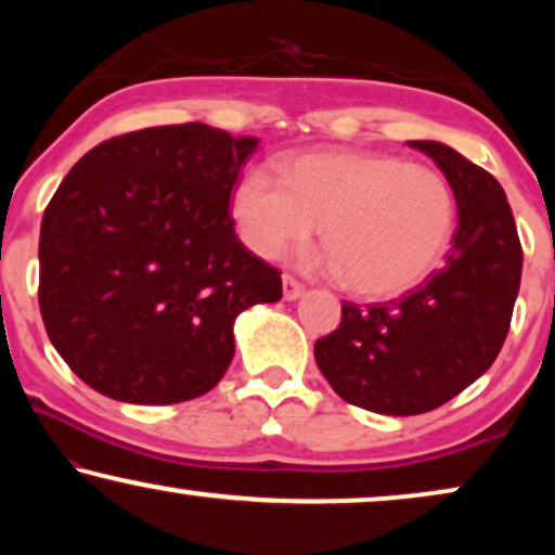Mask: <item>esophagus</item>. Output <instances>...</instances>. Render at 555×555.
<instances>
[{"label": "esophagus", "instance_id": "esophagus-1", "mask_svg": "<svg viewBox=\"0 0 555 555\" xmlns=\"http://www.w3.org/2000/svg\"><path fill=\"white\" fill-rule=\"evenodd\" d=\"M302 293H306V287H302L298 280L291 278V275H283V295H285V300H298Z\"/></svg>", "mask_w": 555, "mask_h": 555}]
</instances>
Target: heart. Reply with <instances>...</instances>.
<instances>
[{
	"mask_svg": "<svg viewBox=\"0 0 555 555\" xmlns=\"http://www.w3.org/2000/svg\"><path fill=\"white\" fill-rule=\"evenodd\" d=\"M240 237L275 260L321 224L328 249L310 264L344 275L363 298H391L424 283L447 253L454 196L427 164L389 154L323 151L287 162L280 179L247 171L232 192Z\"/></svg>",
	"mask_w": 555,
	"mask_h": 555,
	"instance_id": "obj_1",
	"label": "heart"
}]
</instances>
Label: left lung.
Segmentation results:
<instances>
[{
  "label": "left lung",
  "instance_id": "left-lung-1",
  "mask_svg": "<svg viewBox=\"0 0 555 555\" xmlns=\"http://www.w3.org/2000/svg\"><path fill=\"white\" fill-rule=\"evenodd\" d=\"M450 181L457 232L444 268L391 302L340 306V325L315 340L333 391L376 414L442 406L498 359L520 291L522 247L498 179L439 141H409Z\"/></svg>",
  "mask_w": 555,
  "mask_h": 555
}]
</instances>
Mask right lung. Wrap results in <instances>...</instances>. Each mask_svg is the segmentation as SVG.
<instances>
[{"mask_svg": "<svg viewBox=\"0 0 555 555\" xmlns=\"http://www.w3.org/2000/svg\"><path fill=\"white\" fill-rule=\"evenodd\" d=\"M207 124L156 126L90 149L40 227V313L90 389L179 404L215 389L234 318L283 298L280 270L234 234L230 196L257 149Z\"/></svg>", "mask_w": 555, "mask_h": 555, "instance_id": "1", "label": "right lung"}]
</instances>
